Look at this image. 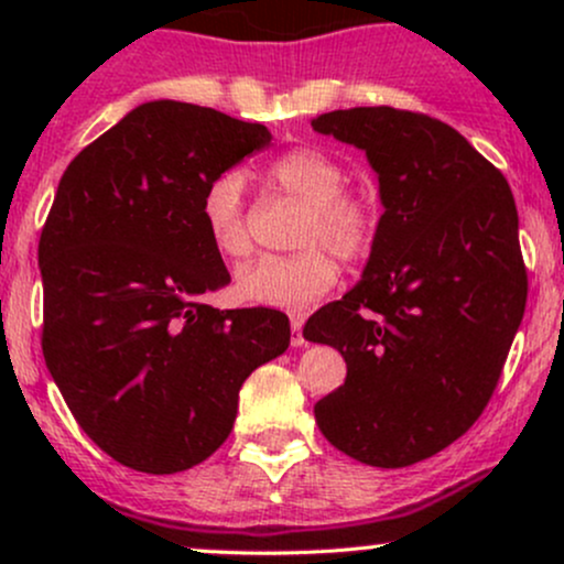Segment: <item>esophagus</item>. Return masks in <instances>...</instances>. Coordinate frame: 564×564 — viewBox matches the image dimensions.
Here are the masks:
<instances>
[{
  "instance_id": "obj_1",
  "label": "esophagus",
  "mask_w": 564,
  "mask_h": 564,
  "mask_svg": "<svg viewBox=\"0 0 564 564\" xmlns=\"http://www.w3.org/2000/svg\"><path fill=\"white\" fill-rule=\"evenodd\" d=\"M302 328H304V315H300V313L291 315V345H294V347L307 345V341H304Z\"/></svg>"
}]
</instances>
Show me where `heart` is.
Returning <instances> with one entry per match:
<instances>
[{"label": "heart", "mask_w": 564, "mask_h": 564, "mask_svg": "<svg viewBox=\"0 0 564 564\" xmlns=\"http://www.w3.org/2000/svg\"><path fill=\"white\" fill-rule=\"evenodd\" d=\"M264 177L283 196L302 200L307 209L294 236L300 251L241 264L232 289L238 300L249 304L302 310L336 286L339 268L332 250L345 262H360L371 254L381 223L379 206L368 193L349 191L345 164L315 145L281 153L270 161ZM198 215L206 238L219 257L241 260L249 254L251 236L241 172H217L204 185Z\"/></svg>", "instance_id": "obj_1"}]
</instances>
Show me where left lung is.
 Returning <instances> with one entry per match:
<instances>
[{
    "instance_id": "1",
    "label": "left lung",
    "mask_w": 564,
    "mask_h": 564,
    "mask_svg": "<svg viewBox=\"0 0 564 564\" xmlns=\"http://www.w3.org/2000/svg\"><path fill=\"white\" fill-rule=\"evenodd\" d=\"M313 127L364 148L384 204L358 286L304 323V339L347 364L315 422L368 467H408L462 437L501 379L528 300L514 196L467 138L426 113L347 108Z\"/></svg>"
}]
</instances>
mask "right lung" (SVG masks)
<instances>
[{
	"mask_svg": "<svg viewBox=\"0 0 564 564\" xmlns=\"http://www.w3.org/2000/svg\"><path fill=\"white\" fill-rule=\"evenodd\" d=\"M264 145V124L153 100L63 172L39 238L42 352L82 430L129 469L174 475L209 458L246 377L286 352L278 310L204 304L230 273L200 193Z\"/></svg>",
	"mask_w": 564,
	"mask_h": 564,
	"instance_id": "1",
	"label": "right lung"
}]
</instances>
